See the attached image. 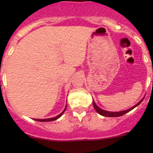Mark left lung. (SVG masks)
<instances>
[{
    "label": "left lung",
    "instance_id": "1",
    "mask_svg": "<svg viewBox=\"0 0 153 153\" xmlns=\"http://www.w3.org/2000/svg\"><path fill=\"white\" fill-rule=\"evenodd\" d=\"M143 100V98L142 100H141V101H140V102H138V104H136V105L132 106V107L130 108V109H126V110H124V111H121V112H108V111H105V110H104V109H100V108L98 107V106H97L96 104H95V103L94 102V101H93V106H94V108H95V109L96 110V112H98L100 115H103V116H105V117H118V116H121V115H124V114L127 113V112H129V111H131L132 109H133L134 108L136 107V106L138 105H139V104H141V102H142Z\"/></svg>",
    "mask_w": 153,
    "mask_h": 153
}]
</instances>
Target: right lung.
I'll use <instances>...</instances> for the list:
<instances>
[{"label": "right lung", "instance_id": "add662e5", "mask_svg": "<svg viewBox=\"0 0 153 153\" xmlns=\"http://www.w3.org/2000/svg\"><path fill=\"white\" fill-rule=\"evenodd\" d=\"M66 109H67V106H66V108H65V109H64V110L63 111V112H61V113L60 114V115H58V116L55 117V118H47V119H34V120H35V121H41V122H47V121H55V120H57V119H58V118H59L60 117H61V115H63V113H64V111L66 110Z\"/></svg>", "mask_w": 153, "mask_h": 153}]
</instances>
